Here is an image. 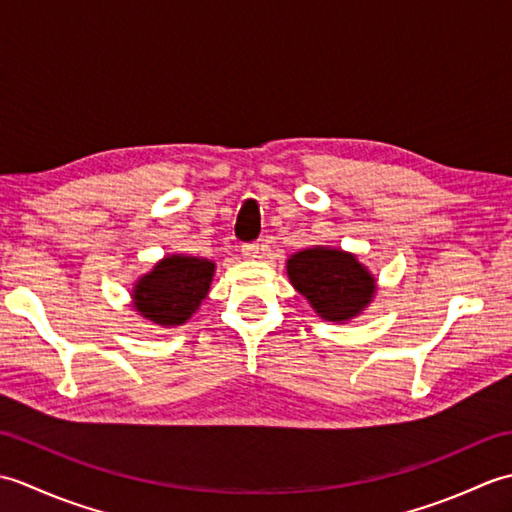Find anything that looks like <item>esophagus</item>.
<instances>
[{
    "mask_svg": "<svg viewBox=\"0 0 512 512\" xmlns=\"http://www.w3.org/2000/svg\"><path fill=\"white\" fill-rule=\"evenodd\" d=\"M242 255H244V257H257V255H259V244H257V242L242 244Z\"/></svg>",
    "mask_w": 512,
    "mask_h": 512,
    "instance_id": "1",
    "label": "esophagus"
}]
</instances>
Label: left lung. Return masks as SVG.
Masks as SVG:
<instances>
[{
  "instance_id": "left-lung-1",
  "label": "left lung",
  "mask_w": 512,
  "mask_h": 512,
  "mask_svg": "<svg viewBox=\"0 0 512 512\" xmlns=\"http://www.w3.org/2000/svg\"><path fill=\"white\" fill-rule=\"evenodd\" d=\"M288 277L319 317L347 321L374 297V277L356 257L334 248H308L288 259Z\"/></svg>"
}]
</instances>
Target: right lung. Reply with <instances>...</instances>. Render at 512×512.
<instances>
[{
  "label": "right lung",
  "instance_id": "right-lung-1",
  "mask_svg": "<svg viewBox=\"0 0 512 512\" xmlns=\"http://www.w3.org/2000/svg\"><path fill=\"white\" fill-rule=\"evenodd\" d=\"M215 264L209 259L171 255L136 284L134 308L158 325H180L209 292Z\"/></svg>",
  "mask_w": 512,
  "mask_h": 512
}]
</instances>
